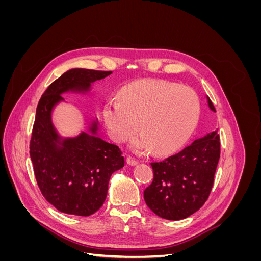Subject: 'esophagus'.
Instances as JSON below:
<instances>
[{
  "instance_id": "1",
  "label": "esophagus",
  "mask_w": 261,
  "mask_h": 261,
  "mask_svg": "<svg viewBox=\"0 0 261 261\" xmlns=\"http://www.w3.org/2000/svg\"><path fill=\"white\" fill-rule=\"evenodd\" d=\"M126 162H127L128 165H132V167H134V165H137V164H138V161L132 159V158H126Z\"/></svg>"
}]
</instances>
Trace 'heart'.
Listing matches in <instances>:
<instances>
[{
    "label": "heart",
    "mask_w": 261,
    "mask_h": 261,
    "mask_svg": "<svg viewBox=\"0 0 261 261\" xmlns=\"http://www.w3.org/2000/svg\"><path fill=\"white\" fill-rule=\"evenodd\" d=\"M102 113L115 141L127 140L139 125L141 132L129 144L132 151L146 154L154 149L164 154L191 137L198 124L200 101L191 87L147 80L124 87L118 99L107 102Z\"/></svg>",
    "instance_id": "b5f03b06"
}]
</instances>
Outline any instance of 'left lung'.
<instances>
[{
	"label": "left lung",
	"mask_w": 261,
	"mask_h": 261,
	"mask_svg": "<svg viewBox=\"0 0 261 261\" xmlns=\"http://www.w3.org/2000/svg\"><path fill=\"white\" fill-rule=\"evenodd\" d=\"M208 107L216 112L207 96ZM220 158L218 130L208 133L178 153L152 162L153 180L145 191L147 206L160 218L177 221L192 216L208 199Z\"/></svg>",
	"instance_id": "1"
}]
</instances>
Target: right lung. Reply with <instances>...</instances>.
Returning a JSON list of instances; mask_svg holds the SVG:
<instances>
[{"mask_svg": "<svg viewBox=\"0 0 261 261\" xmlns=\"http://www.w3.org/2000/svg\"><path fill=\"white\" fill-rule=\"evenodd\" d=\"M112 72L72 68L44 91L36 110L30 140V158L39 188L52 206L68 215L88 217L103 204L109 180L124 167L116 145L98 136V117L87 130L64 137L54 127L52 114L64 103L62 94H87L91 85Z\"/></svg>", "mask_w": 261, "mask_h": 261, "instance_id": "add662e5", "label": "right lung"}]
</instances>
